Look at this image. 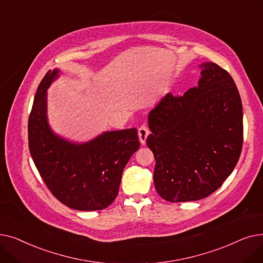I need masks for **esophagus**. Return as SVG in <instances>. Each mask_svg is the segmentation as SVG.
Here are the masks:
<instances>
[{
	"label": "esophagus",
	"instance_id": "1",
	"mask_svg": "<svg viewBox=\"0 0 263 263\" xmlns=\"http://www.w3.org/2000/svg\"><path fill=\"white\" fill-rule=\"evenodd\" d=\"M149 135V130L146 126H142L139 129V139L142 145H146V140Z\"/></svg>",
	"mask_w": 263,
	"mask_h": 263
}]
</instances>
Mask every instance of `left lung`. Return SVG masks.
Segmentation results:
<instances>
[{"label":"left lung","mask_w":263,"mask_h":263,"mask_svg":"<svg viewBox=\"0 0 263 263\" xmlns=\"http://www.w3.org/2000/svg\"><path fill=\"white\" fill-rule=\"evenodd\" d=\"M198 85L182 97L164 96L148 115L154 182L171 202L194 201L215 192L239 161L243 109L230 74L214 63L199 65Z\"/></svg>","instance_id":"obj_1"}]
</instances>
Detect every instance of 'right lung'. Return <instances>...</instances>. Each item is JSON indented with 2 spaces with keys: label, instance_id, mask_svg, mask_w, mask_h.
Returning <instances> with one entry per match:
<instances>
[{
  "label": "right lung",
  "instance_id": "obj_1",
  "mask_svg": "<svg viewBox=\"0 0 263 263\" xmlns=\"http://www.w3.org/2000/svg\"><path fill=\"white\" fill-rule=\"evenodd\" d=\"M61 70L40 82L29 118V147L36 167L52 194L79 211L105 209L118 194L121 175L140 148L135 128L105 131L78 143L55 133L48 120V88Z\"/></svg>",
  "mask_w": 263,
  "mask_h": 263
}]
</instances>
